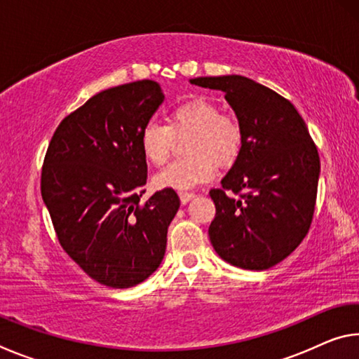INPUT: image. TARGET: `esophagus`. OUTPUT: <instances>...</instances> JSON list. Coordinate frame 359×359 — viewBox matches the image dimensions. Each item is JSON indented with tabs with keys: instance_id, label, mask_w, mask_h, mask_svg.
Segmentation results:
<instances>
[{
	"instance_id": "34e87169",
	"label": "esophagus",
	"mask_w": 359,
	"mask_h": 359,
	"mask_svg": "<svg viewBox=\"0 0 359 359\" xmlns=\"http://www.w3.org/2000/svg\"><path fill=\"white\" fill-rule=\"evenodd\" d=\"M179 198H180V203H182V204H187L188 201H191V199L194 198V193H190V191H180V193H179Z\"/></svg>"
}]
</instances>
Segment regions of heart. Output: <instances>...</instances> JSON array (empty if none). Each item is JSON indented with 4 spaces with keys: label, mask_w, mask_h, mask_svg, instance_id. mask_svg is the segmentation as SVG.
I'll return each mask as SVG.
<instances>
[{
    "label": "heart",
    "mask_w": 359,
    "mask_h": 359,
    "mask_svg": "<svg viewBox=\"0 0 359 359\" xmlns=\"http://www.w3.org/2000/svg\"><path fill=\"white\" fill-rule=\"evenodd\" d=\"M191 135L187 145L188 160L174 161L154 177L160 190H190L209 182L215 166H229L238 158L244 133L239 120L222 114L220 106L208 98H194L172 109L168 126L147 121L139 135L145 160L155 166L166 163L171 154L172 136Z\"/></svg>",
    "instance_id": "1"
}]
</instances>
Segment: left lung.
<instances>
[{"label": "left lung", "instance_id": "left-lung-1", "mask_svg": "<svg viewBox=\"0 0 359 359\" xmlns=\"http://www.w3.org/2000/svg\"><path fill=\"white\" fill-rule=\"evenodd\" d=\"M190 83L223 92L244 133L222 188L209 191L217 210L209 226L212 245L241 269H269L311 228L320 177L317 147L296 107L274 90L238 74ZM226 191L245 193L233 198Z\"/></svg>", "mask_w": 359, "mask_h": 359}]
</instances>
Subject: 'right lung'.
Segmentation results:
<instances>
[{"label":"right lung","mask_w":359,"mask_h":359,"mask_svg":"<svg viewBox=\"0 0 359 359\" xmlns=\"http://www.w3.org/2000/svg\"><path fill=\"white\" fill-rule=\"evenodd\" d=\"M163 101L160 83L147 79L102 90L48 144L41 194L60 244L106 287H135L165 258L177 193L166 188L139 205L147 182L139 135Z\"/></svg>","instance_id":"add662e5"}]
</instances>
